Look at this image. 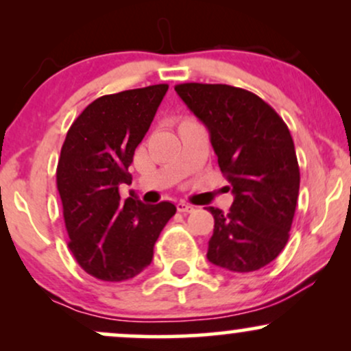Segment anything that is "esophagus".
<instances>
[{
    "mask_svg": "<svg viewBox=\"0 0 351 351\" xmlns=\"http://www.w3.org/2000/svg\"><path fill=\"white\" fill-rule=\"evenodd\" d=\"M176 209H178V211H180V213H191V211H193V209H195V208H193V206H191V204L184 203V201H180V203H178V204H176Z\"/></svg>",
    "mask_w": 351,
    "mask_h": 351,
    "instance_id": "obj_1",
    "label": "esophagus"
}]
</instances>
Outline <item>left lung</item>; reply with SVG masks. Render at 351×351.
<instances>
[{
	"mask_svg": "<svg viewBox=\"0 0 351 351\" xmlns=\"http://www.w3.org/2000/svg\"><path fill=\"white\" fill-rule=\"evenodd\" d=\"M176 94L206 125L221 171L234 201L228 215L208 208L215 229L208 261L231 272L272 263L289 241L300 171L287 125L244 88L226 84H180Z\"/></svg>",
	"mask_w": 351,
	"mask_h": 351,
	"instance_id": "obj_1",
	"label": "left lung"
}]
</instances>
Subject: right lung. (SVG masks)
Instances as JSON below:
<instances>
[{
    "mask_svg": "<svg viewBox=\"0 0 351 351\" xmlns=\"http://www.w3.org/2000/svg\"><path fill=\"white\" fill-rule=\"evenodd\" d=\"M167 84L104 95L71 125L60 148L58 189L69 249L80 267L106 282L127 280L148 267L153 245L176 206L143 204L132 193L128 167L167 94Z\"/></svg>",
    "mask_w": 351,
    "mask_h": 351,
    "instance_id": "add662e5",
    "label": "right lung"
}]
</instances>
